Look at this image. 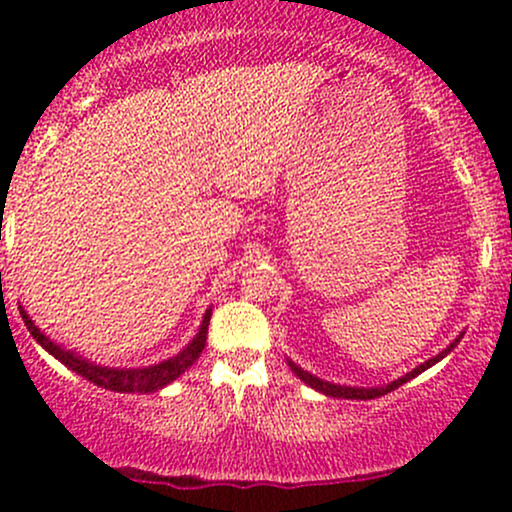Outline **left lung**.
<instances>
[{"label": "left lung", "instance_id": "8db88e82", "mask_svg": "<svg viewBox=\"0 0 512 512\" xmlns=\"http://www.w3.org/2000/svg\"><path fill=\"white\" fill-rule=\"evenodd\" d=\"M460 339H462V334L457 339H452L450 342V346H445L443 351H440L438 356H433V358H428V361H424L421 363V366H416L414 370H409L407 375H402V378H397V380H392V383H387V385H383V387H349V385H337V383H327V380H322V378H317V375H313V373H308V370H303L301 366H296V363L291 361V358H286V361H289V366H291V370L293 373L298 375V378L303 380L305 385L308 387H313V390H317V392H322V395H327V397H337V399H375V397H383V395H387V392H392V390H397L399 385H404V383H409L411 378H416V375L419 373H424V370H428L431 366H436L438 361H443L445 356L450 354L452 349H455L457 344H460Z\"/></svg>", "mask_w": 512, "mask_h": 512}]
</instances>
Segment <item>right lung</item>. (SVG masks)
Returning a JSON list of instances; mask_svg holds the SVG:
<instances>
[{"mask_svg":"<svg viewBox=\"0 0 512 512\" xmlns=\"http://www.w3.org/2000/svg\"><path fill=\"white\" fill-rule=\"evenodd\" d=\"M21 317L26 322L28 332L33 334V339L48 351L50 356H55L57 361L64 363L69 370H74L76 375L81 378L91 380L93 385L105 387L110 392H139V395H146V392H158L161 387H166L173 383L175 378H180L192 363L197 361L199 354H202L204 344H207V330H209V320H211V308L204 313L202 325H199V332L192 337V342L185 346V349L178 351L175 356L166 358V361L154 363V366H144V368H108V366H98V363L88 361V358L79 356L76 351L64 349L62 344H57L55 339H50L48 334L40 332V327L28 317L26 310L21 308Z\"/></svg>","mask_w":512,"mask_h":512,"instance_id":"1","label":"right lung"}]
</instances>
